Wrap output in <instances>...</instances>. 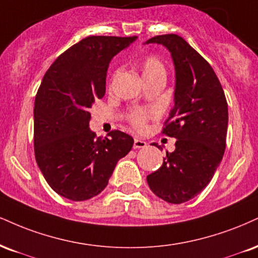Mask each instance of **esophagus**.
Instances as JSON below:
<instances>
[{"label": "esophagus", "instance_id": "1", "mask_svg": "<svg viewBox=\"0 0 258 258\" xmlns=\"http://www.w3.org/2000/svg\"><path fill=\"white\" fill-rule=\"evenodd\" d=\"M145 147H147V142L142 141V139H138V138L135 139V143H133V148L141 149V148H145Z\"/></svg>", "mask_w": 258, "mask_h": 258}]
</instances>
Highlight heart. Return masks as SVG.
<instances>
[{"mask_svg":"<svg viewBox=\"0 0 258 258\" xmlns=\"http://www.w3.org/2000/svg\"><path fill=\"white\" fill-rule=\"evenodd\" d=\"M141 67H142L143 78L154 76V74H159V73L164 74L163 63L157 57H154V56L145 57L144 60L142 61ZM149 116H150V114H149L148 111L135 110L132 111L130 119H131V122L133 123V126H135L136 128L143 130L145 127V125H147V120Z\"/></svg>","mask_w":258,"mask_h":258,"instance_id":"heart-1","label":"heart"}]
</instances>
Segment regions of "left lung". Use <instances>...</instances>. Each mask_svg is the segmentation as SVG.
<instances>
[{
	"label": "left lung",
	"mask_w": 258,
	"mask_h": 258,
	"mask_svg": "<svg viewBox=\"0 0 258 258\" xmlns=\"http://www.w3.org/2000/svg\"><path fill=\"white\" fill-rule=\"evenodd\" d=\"M150 43L166 46L174 63V107L162 132L176 142L175 150L166 153L162 166L147 176L148 185L168 203H185L204 190L221 162L227 101L212 66L184 38L162 35L144 44Z\"/></svg>",
	"instance_id": "8db88e82"
}]
</instances>
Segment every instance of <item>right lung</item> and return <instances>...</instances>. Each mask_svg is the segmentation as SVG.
<instances>
[{"label": "right lung", "instance_id": "1", "mask_svg": "<svg viewBox=\"0 0 258 258\" xmlns=\"http://www.w3.org/2000/svg\"><path fill=\"white\" fill-rule=\"evenodd\" d=\"M137 37L90 36L61 54L43 77L36 95L35 155L50 187L71 201H86L104 190L117 161L133 147L121 131L96 137L90 108L105 94L111 58Z\"/></svg>", "mask_w": 258, "mask_h": 258}]
</instances>
